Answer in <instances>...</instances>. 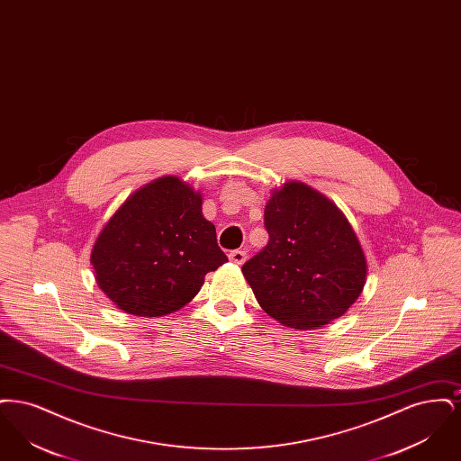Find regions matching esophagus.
<instances>
[{
	"mask_svg": "<svg viewBox=\"0 0 461 461\" xmlns=\"http://www.w3.org/2000/svg\"><path fill=\"white\" fill-rule=\"evenodd\" d=\"M228 258H230V261L235 264H243L245 263V259H247V252L245 250H231L230 254H228Z\"/></svg>",
	"mask_w": 461,
	"mask_h": 461,
	"instance_id": "34e87169",
	"label": "esophagus"
}]
</instances>
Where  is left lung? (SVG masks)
<instances>
[{
	"mask_svg": "<svg viewBox=\"0 0 461 461\" xmlns=\"http://www.w3.org/2000/svg\"><path fill=\"white\" fill-rule=\"evenodd\" d=\"M269 241L241 266L264 311L288 329L340 318L366 284V258L351 222L301 181L273 190L264 209Z\"/></svg>",
	"mask_w": 461,
	"mask_h": 461,
	"instance_id": "8db88e82",
	"label": "left lung"
}]
</instances>
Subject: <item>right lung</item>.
I'll list each match as a JSON object with an SVG mask.
<instances>
[{"instance_id":"add662e5","label":"right lung","mask_w":461,"mask_h":461,"mask_svg":"<svg viewBox=\"0 0 461 461\" xmlns=\"http://www.w3.org/2000/svg\"><path fill=\"white\" fill-rule=\"evenodd\" d=\"M89 261L96 285L134 316H166L186 306L209 271L228 261L202 194L176 176L132 192L112 214Z\"/></svg>"}]
</instances>
